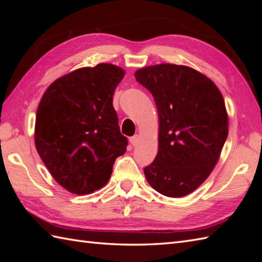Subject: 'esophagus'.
Instances as JSON below:
<instances>
[{"label":"esophagus","instance_id":"esophagus-1","mask_svg":"<svg viewBox=\"0 0 262 262\" xmlns=\"http://www.w3.org/2000/svg\"><path fill=\"white\" fill-rule=\"evenodd\" d=\"M138 140H140V135H134V136H132L129 138V142H130V144H132L133 146H135L136 144L138 143Z\"/></svg>","mask_w":262,"mask_h":262}]
</instances>
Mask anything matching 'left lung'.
<instances>
[{"label": "left lung", "instance_id": "8db88e82", "mask_svg": "<svg viewBox=\"0 0 262 262\" xmlns=\"http://www.w3.org/2000/svg\"><path fill=\"white\" fill-rule=\"evenodd\" d=\"M135 77L152 93L160 119L159 152L144 173L164 196H187L207 179L224 146V99L213 81L188 66H147Z\"/></svg>", "mask_w": 262, "mask_h": 262}]
</instances>
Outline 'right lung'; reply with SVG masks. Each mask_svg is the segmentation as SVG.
Listing matches in <instances>:
<instances>
[{"mask_svg": "<svg viewBox=\"0 0 262 262\" xmlns=\"http://www.w3.org/2000/svg\"><path fill=\"white\" fill-rule=\"evenodd\" d=\"M125 71L113 64L83 68L48 86L38 105L35 144L53 178L70 192L91 193L108 182L126 152L113 105Z\"/></svg>", "mask_w": 262, "mask_h": 262, "instance_id": "right-lung-1", "label": "right lung"}]
</instances>
